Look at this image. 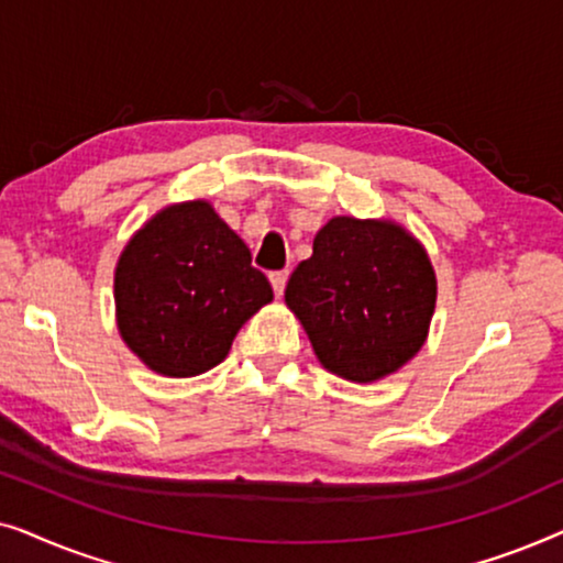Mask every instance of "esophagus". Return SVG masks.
Here are the masks:
<instances>
[{
    "label": "esophagus",
    "mask_w": 563,
    "mask_h": 563,
    "mask_svg": "<svg viewBox=\"0 0 563 563\" xmlns=\"http://www.w3.org/2000/svg\"><path fill=\"white\" fill-rule=\"evenodd\" d=\"M268 279H272L274 295H276V297H282V295H284V289H287V279H289V272H274L272 276H268Z\"/></svg>",
    "instance_id": "esophagus-1"
}]
</instances>
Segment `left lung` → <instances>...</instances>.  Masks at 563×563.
<instances>
[{"mask_svg": "<svg viewBox=\"0 0 563 563\" xmlns=\"http://www.w3.org/2000/svg\"><path fill=\"white\" fill-rule=\"evenodd\" d=\"M435 297V268L410 230L351 214L318 230L312 256L284 291L322 368L356 384L379 382L418 356Z\"/></svg>", "mask_w": 563, "mask_h": 563, "instance_id": "obj_1", "label": "left lung"}]
</instances>
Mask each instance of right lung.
<instances>
[{
  "mask_svg": "<svg viewBox=\"0 0 563 563\" xmlns=\"http://www.w3.org/2000/svg\"><path fill=\"white\" fill-rule=\"evenodd\" d=\"M272 299L249 245L207 199L158 210L114 266L120 338L151 372L172 379L225 361L238 330Z\"/></svg>",
  "mask_w": 563,
  "mask_h": 563,
  "instance_id": "obj_1",
  "label": "right lung"
}]
</instances>
